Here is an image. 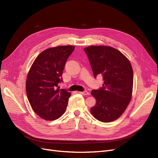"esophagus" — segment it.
I'll return each mask as SVG.
<instances>
[{"mask_svg": "<svg viewBox=\"0 0 158 158\" xmlns=\"http://www.w3.org/2000/svg\"><path fill=\"white\" fill-rule=\"evenodd\" d=\"M79 93H80V94H84V95H87V94H89V93L88 92V91H80V92H78Z\"/></svg>", "mask_w": 158, "mask_h": 158, "instance_id": "obj_1", "label": "esophagus"}]
</instances>
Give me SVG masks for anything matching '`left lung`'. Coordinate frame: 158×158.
I'll use <instances>...</instances> for the list:
<instances>
[{"label":"left lung","instance_id":"left-lung-1","mask_svg":"<svg viewBox=\"0 0 158 158\" xmlns=\"http://www.w3.org/2000/svg\"><path fill=\"white\" fill-rule=\"evenodd\" d=\"M94 78L102 74V87L92 90L96 104L91 108L93 117L103 123L117 119L128 106L133 90L134 74L130 61L118 50L108 46L84 48Z\"/></svg>","mask_w":158,"mask_h":158}]
</instances>
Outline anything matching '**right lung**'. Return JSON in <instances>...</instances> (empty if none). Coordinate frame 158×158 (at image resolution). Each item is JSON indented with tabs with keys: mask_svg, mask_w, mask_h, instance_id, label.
Masks as SVG:
<instances>
[{
	"mask_svg": "<svg viewBox=\"0 0 158 158\" xmlns=\"http://www.w3.org/2000/svg\"><path fill=\"white\" fill-rule=\"evenodd\" d=\"M74 46H58L41 52L28 72L26 91L31 108L41 118L54 121L66 110L71 93L60 89L62 73Z\"/></svg>",
	"mask_w": 158,
	"mask_h": 158,
	"instance_id": "add662e5",
	"label": "right lung"
}]
</instances>
